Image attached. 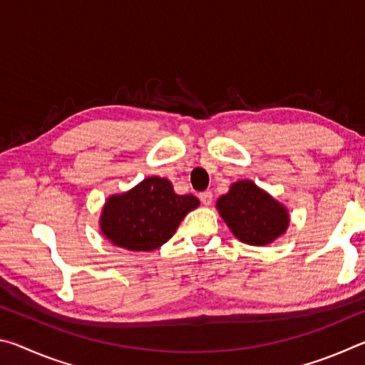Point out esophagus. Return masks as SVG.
<instances>
[{
    "label": "esophagus",
    "instance_id": "34e87169",
    "mask_svg": "<svg viewBox=\"0 0 365 365\" xmlns=\"http://www.w3.org/2000/svg\"><path fill=\"white\" fill-rule=\"evenodd\" d=\"M200 200L205 206H211L212 193H211V191H202V193H200Z\"/></svg>",
    "mask_w": 365,
    "mask_h": 365
}]
</instances>
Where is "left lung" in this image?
<instances>
[{
    "label": "left lung",
    "mask_w": 365,
    "mask_h": 365,
    "mask_svg": "<svg viewBox=\"0 0 365 365\" xmlns=\"http://www.w3.org/2000/svg\"><path fill=\"white\" fill-rule=\"evenodd\" d=\"M222 219L240 242L265 246L287 232V207L251 180L233 183L228 193L217 200Z\"/></svg>",
    "instance_id": "8db88e82"
}]
</instances>
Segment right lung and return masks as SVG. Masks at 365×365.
<instances>
[{
  "label": "right lung",
  "instance_id": "add662e5",
  "mask_svg": "<svg viewBox=\"0 0 365 365\" xmlns=\"http://www.w3.org/2000/svg\"><path fill=\"white\" fill-rule=\"evenodd\" d=\"M200 206L193 195H177L168 178L148 177L122 195L108 197L101 233L130 251H153L172 238L185 215Z\"/></svg>",
  "mask_w": 365,
  "mask_h": 365
}]
</instances>
